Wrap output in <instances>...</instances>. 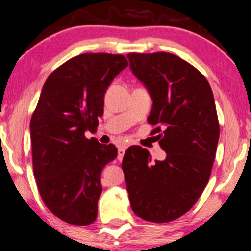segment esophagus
I'll use <instances>...</instances> for the list:
<instances>
[{
	"label": "esophagus",
	"mask_w": 251,
	"mask_h": 251,
	"mask_svg": "<svg viewBox=\"0 0 251 251\" xmlns=\"http://www.w3.org/2000/svg\"><path fill=\"white\" fill-rule=\"evenodd\" d=\"M125 153H126V147H120L118 148V160H122L123 157H125Z\"/></svg>",
	"instance_id": "1"
}]
</instances>
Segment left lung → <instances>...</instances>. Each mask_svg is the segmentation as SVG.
<instances>
[{
    "label": "left lung",
    "mask_w": 251,
    "mask_h": 251,
    "mask_svg": "<svg viewBox=\"0 0 251 251\" xmlns=\"http://www.w3.org/2000/svg\"><path fill=\"white\" fill-rule=\"evenodd\" d=\"M126 57L152 98L147 121L157 126L153 133L163 131L159 145L166 152L165 160L152 161L146 148L126 150L122 169L129 200L137 217L169 223L189 211L208 183L219 140L214 97L206 77L178 56Z\"/></svg>",
    "instance_id": "1"
}]
</instances>
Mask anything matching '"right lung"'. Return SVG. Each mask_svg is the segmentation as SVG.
<instances>
[{"mask_svg": "<svg viewBox=\"0 0 251 251\" xmlns=\"http://www.w3.org/2000/svg\"><path fill=\"white\" fill-rule=\"evenodd\" d=\"M128 66L111 53H82L58 67L43 86L32 115V163L39 194L57 218L73 225L97 219L101 170L117 157L115 145L86 139L103 116L104 96Z\"/></svg>", "mask_w": 251, "mask_h": 251, "instance_id": "obj_1", "label": "right lung"}]
</instances>
